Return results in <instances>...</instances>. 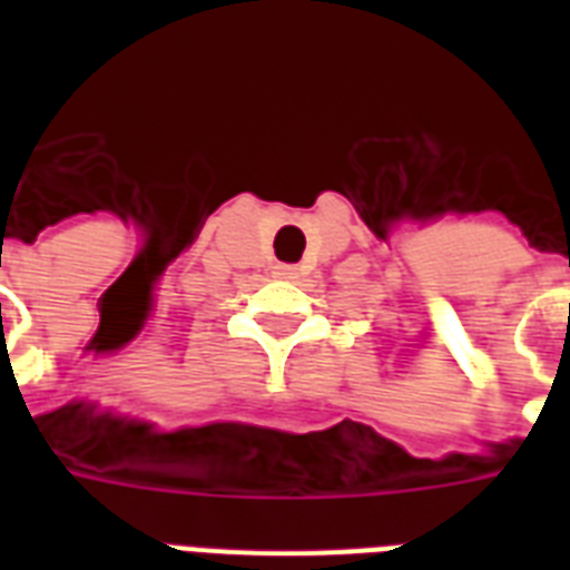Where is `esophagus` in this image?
Segmentation results:
<instances>
[{"label": "esophagus", "instance_id": "34e87169", "mask_svg": "<svg viewBox=\"0 0 570 570\" xmlns=\"http://www.w3.org/2000/svg\"><path fill=\"white\" fill-rule=\"evenodd\" d=\"M275 275L277 277H295V266H277Z\"/></svg>", "mask_w": 570, "mask_h": 570}]
</instances>
